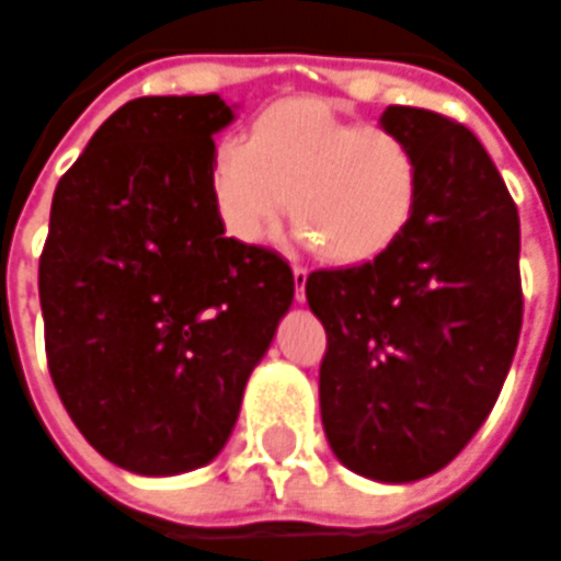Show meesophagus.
I'll return each mask as SVG.
<instances>
[{
    "instance_id": "obj_1",
    "label": "esophagus",
    "mask_w": 561,
    "mask_h": 561,
    "mask_svg": "<svg viewBox=\"0 0 561 561\" xmlns=\"http://www.w3.org/2000/svg\"><path fill=\"white\" fill-rule=\"evenodd\" d=\"M291 273H295V298L304 304V298H307V266H304V263H295Z\"/></svg>"
}]
</instances>
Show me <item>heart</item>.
Instances as JSON below:
<instances>
[{"mask_svg": "<svg viewBox=\"0 0 561 561\" xmlns=\"http://www.w3.org/2000/svg\"><path fill=\"white\" fill-rule=\"evenodd\" d=\"M210 188L236 239L263 242L291 204L304 242L329 261L359 263L413 217L419 161L388 126L344 121L317 102H282L254 121L248 142L217 148Z\"/></svg>", "mask_w": 561, "mask_h": 561, "instance_id": "1", "label": "heart"}]
</instances>
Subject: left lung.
I'll use <instances>...</instances> for the list:
<instances>
[{
	"mask_svg": "<svg viewBox=\"0 0 561 561\" xmlns=\"http://www.w3.org/2000/svg\"><path fill=\"white\" fill-rule=\"evenodd\" d=\"M419 161L410 222L378 257L307 276L325 325L319 410L351 472L407 484L484 425L522 332L518 210L472 129L391 105Z\"/></svg>",
	"mask_w": 561,
	"mask_h": 561,
	"instance_id": "8db88e82",
	"label": "left lung"
}]
</instances>
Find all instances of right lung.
<instances>
[{
    "label": "right lung",
    "mask_w": 561,
    "mask_h": 561,
    "mask_svg": "<svg viewBox=\"0 0 561 561\" xmlns=\"http://www.w3.org/2000/svg\"><path fill=\"white\" fill-rule=\"evenodd\" d=\"M220 95H146L95 129L55 188L39 304L55 391L136 474L220 454L295 298L276 251L229 239L210 170Z\"/></svg>",
    "instance_id": "obj_1"
}]
</instances>
